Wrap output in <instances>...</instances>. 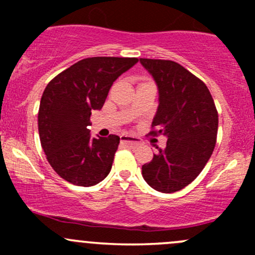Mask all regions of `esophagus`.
Instances as JSON below:
<instances>
[{
  "mask_svg": "<svg viewBox=\"0 0 255 255\" xmlns=\"http://www.w3.org/2000/svg\"><path fill=\"white\" fill-rule=\"evenodd\" d=\"M121 141L125 142V144H127L128 146H130V147H136V146L141 145V140L137 139V137H134V136H130V135H121Z\"/></svg>",
  "mask_w": 255,
  "mask_h": 255,
  "instance_id": "esophagus-1",
  "label": "esophagus"
}]
</instances>
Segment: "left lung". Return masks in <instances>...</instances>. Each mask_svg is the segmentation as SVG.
<instances>
[{
	"label": "left lung",
	"mask_w": 255,
	"mask_h": 255,
	"mask_svg": "<svg viewBox=\"0 0 255 255\" xmlns=\"http://www.w3.org/2000/svg\"><path fill=\"white\" fill-rule=\"evenodd\" d=\"M156 81L158 109L151 135L168 137L142 177L162 193L180 191L194 181L211 157L218 130V113L209 89L200 79L174 61L140 58Z\"/></svg>",
	"instance_id": "8db88e82"
}]
</instances>
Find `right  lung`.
I'll return each instance as SVG.
<instances>
[{"label": "right lung", "mask_w": 255, "mask_h": 255, "mask_svg": "<svg viewBox=\"0 0 255 255\" xmlns=\"http://www.w3.org/2000/svg\"><path fill=\"white\" fill-rule=\"evenodd\" d=\"M136 62L135 57L84 58L45 87L38 111L40 144L63 180L90 187L110 172L120 137H92L90 118L102 109L114 81Z\"/></svg>", "instance_id": "add662e5"}]
</instances>
